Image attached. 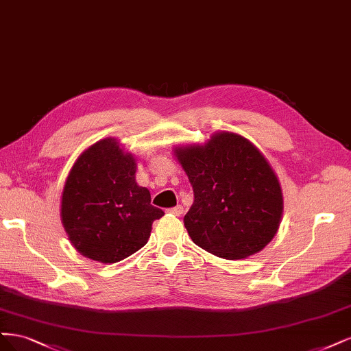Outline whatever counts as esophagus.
Instances as JSON below:
<instances>
[{
	"instance_id": "obj_1",
	"label": "esophagus",
	"mask_w": 351,
	"mask_h": 351,
	"mask_svg": "<svg viewBox=\"0 0 351 351\" xmlns=\"http://www.w3.org/2000/svg\"><path fill=\"white\" fill-rule=\"evenodd\" d=\"M167 213L175 214V216H180V214L184 213V207H182V206H175V207H172V208H169Z\"/></svg>"
}]
</instances>
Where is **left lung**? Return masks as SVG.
<instances>
[{"label":"left lung","instance_id":"1","mask_svg":"<svg viewBox=\"0 0 351 351\" xmlns=\"http://www.w3.org/2000/svg\"><path fill=\"white\" fill-rule=\"evenodd\" d=\"M194 191L184 221L192 242L226 259L259 252L277 233L282 213L278 179L241 135L219 132L204 145L176 149Z\"/></svg>","mask_w":351,"mask_h":351}]
</instances>
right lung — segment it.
<instances>
[{
  "instance_id": "obj_1",
  "label": "right lung",
  "mask_w": 351,
  "mask_h": 351,
  "mask_svg": "<svg viewBox=\"0 0 351 351\" xmlns=\"http://www.w3.org/2000/svg\"><path fill=\"white\" fill-rule=\"evenodd\" d=\"M134 157L108 138L93 144L74 163L62 192L61 217L75 250L114 264L137 252L163 210L150 191L135 182Z\"/></svg>"
}]
</instances>
